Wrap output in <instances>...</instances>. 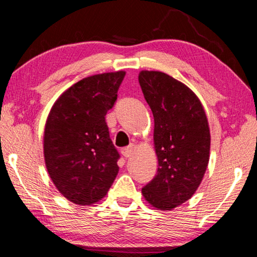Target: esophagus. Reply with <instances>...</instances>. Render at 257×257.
Returning <instances> with one entry per match:
<instances>
[{
  "instance_id": "1",
  "label": "esophagus",
  "mask_w": 257,
  "mask_h": 257,
  "mask_svg": "<svg viewBox=\"0 0 257 257\" xmlns=\"http://www.w3.org/2000/svg\"><path fill=\"white\" fill-rule=\"evenodd\" d=\"M133 152H135V146L131 145L128 147H125V149L121 150V154L124 156L125 158H130L133 154Z\"/></svg>"
}]
</instances>
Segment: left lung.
I'll return each instance as SVG.
<instances>
[{"mask_svg": "<svg viewBox=\"0 0 257 257\" xmlns=\"http://www.w3.org/2000/svg\"><path fill=\"white\" fill-rule=\"evenodd\" d=\"M154 118L157 175L142 189L154 208L172 210L196 192L209 161L210 132L205 108L184 83L160 71L139 72Z\"/></svg>", "mask_w": 257, "mask_h": 257, "instance_id": "obj_1", "label": "left lung"}]
</instances>
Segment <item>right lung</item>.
Masks as SVG:
<instances>
[{
    "label": "right lung",
    "instance_id": "add662e5",
    "mask_svg": "<svg viewBox=\"0 0 257 257\" xmlns=\"http://www.w3.org/2000/svg\"><path fill=\"white\" fill-rule=\"evenodd\" d=\"M125 71L83 78L52 105L43 136L44 161L58 192L76 205L100 201L113 184L119 153L105 115L117 100Z\"/></svg>",
    "mask_w": 257,
    "mask_h": 257
}]
</instances>
